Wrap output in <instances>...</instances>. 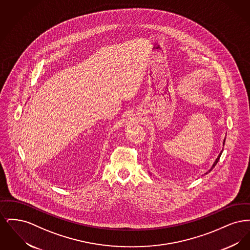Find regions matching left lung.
Returning a JSON list of instances; mask_svg holds the SVG:
<instances>
[{
	"label": "left lung",
	"mask_w": 250,
	"mask_h": 250,
	"mask_svg": "<svg viewBox=\"0 0 250 250\" xmlns=\"http://www.w3.org/2000/svg\"><path fill=\"white\" fill-rule=\"evenodd\" d=\"M225 140H226V139H224V141H223V146H224V144H225ZM222 152H223V148H222L221 152L219 153V155H218V156L216 157V159H215V161H214V164H213V165H212V167H211V168H210V169H209V170H208V171H207V172H206L205 174H207L208 172H210V171H211V170H212V169L214 168V166H215V165L217 164V162H218V160H219V158H220V156H221V154H222Z\"/></svg>",
	"instance_id": "1"
}]
</instances>
